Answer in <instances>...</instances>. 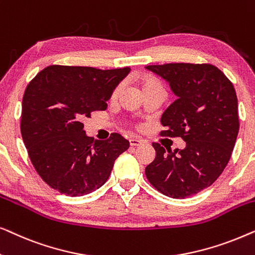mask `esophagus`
Segmentation results:
<instances>
[{"label":"esophagus","instance_id":"obj_1","mask_svg":"<svg viewBox=\"0 0 255 255\" xmlns=\"http://www.w3.org/2000/svg\"><path fill=\"white\" fill-rule=\"evenodd\" d=\"M128 141H130L131 146H139V145L142 144L141 139H137V138H131Z\"/></svg>","mask_w":255,"mask_h":255}]
</instances>
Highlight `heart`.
<instances>
[{
    "label": "heart",
    "mask_w": 255,
    "mask_h": 255,
    "mask_svg": "<svg viewBox=\"0 0 255 255\" xmlns=\"http://www.w3.org/2000/svg\"><path fill=\"white\" fill-rule=\"evenodd\" d=\"M138 85L140 87L141 92L145 94H148L151 92H161L163 93V85L156 76L152 74H140L137 79ZM122 90H123V83H120L115 87L113 93H111L110 100L115 101L120 97Z\"/></svg>",
    "instance_id": "b5f03b06"
}]
</instances>
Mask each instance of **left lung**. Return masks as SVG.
I'll return each instance as SVG.
<instances>
[{
  "mask_svg": "<svg viewBox=\"0 0 255 255\" xmlns=\"http://www.w3.org/2000/svg\"><path fill=\"white\" fill-rule=\"evenodd\" d=\"M169 82L177 100L161 117L162 137H180L183 149L153 142L155 159L145 168L149 183L172 198L210 187L228 165L239 131L238 100L232 82L210 64L149 65Z\"/></svg>",
  "mask_w": 255,
  "mask_h": 255,
  "instance_id": "1",
  "label": "left lung"
}]
</instances>
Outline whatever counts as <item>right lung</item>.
Wrapping results in <instances>:
<instances>
[{
	"label": "right lung",
	"instance_id": "1",
	"mask_svg": "<svg viewBox=\"0 0 255 255\" xmlns=\"http://www.w3.org/2000/svg\"><path fill=\"white\" fill-rule=\"evenodd\" d=\"M128 72L52 65L27 85L20 133L34 169L59 193L75 197L99 189L130 146L115 132L107 140H94L82 123L94 111L107 109L114 88Z\"/></svg>",
	"mask_w": 255,
	"mask_h": 255
}]
</instances>
